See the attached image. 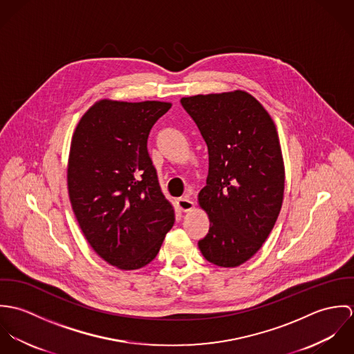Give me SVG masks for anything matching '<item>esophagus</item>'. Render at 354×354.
I'll list each match as a JSON object with an SVG mask.
<instances>
[{
	"label": "esophagus",
	"mask_w": 354,
	"mask_h": 354,
	"mask_svg": "<svg viewBox=\"0 0 354 354\" xmlns=\"http://www.w3.org/2000/svg\"><path fill=\"white\" fill-rule=\"evenodd\" d=\"M177 205H178V208H180L181 211L188 212V211L194 209L195 203L192 202L188 196H185V198H180V199H177Z\"/></svg>",
	"instance_id": "34e87169"
}]
</instances>
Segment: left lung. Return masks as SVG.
<instances>
[{
  "label": "left lung",
  "mask_w": 354,
  "mask_h": 354,
  "mask_svg": "<svg viewBox=\"0 0 354 354\" xmlns=\"http://www.w3.org/2000/svg\"><path fill=\"white\" fill-rule=\"evenodd\" d=\"M208 149L207 184L198 195L209 230L198 243L205 260L237 267L267 240L279 215L285 165L277 127L243 90L181 98Z\"/></svg>",
  "instance_id": "1"
}]
</instances>
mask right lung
Instances as JSON below:
<instances>
[{"label": "right lung", "instance_id": "right-lung-1", "mask_svg": "<svg viewBox=\"0 0 354 354\" xmlns=\"http://www.w3.org/2000/svg\"><path fill=\"white\" fill-rule=\"evenodd\" d=\"M170 102H95L72 135L68 194L79 226L104 261L138 270L174 225L147 151L152 125Z\"/></svg>", "mask_w": 354, "mask_h": 354}]
</instances>
